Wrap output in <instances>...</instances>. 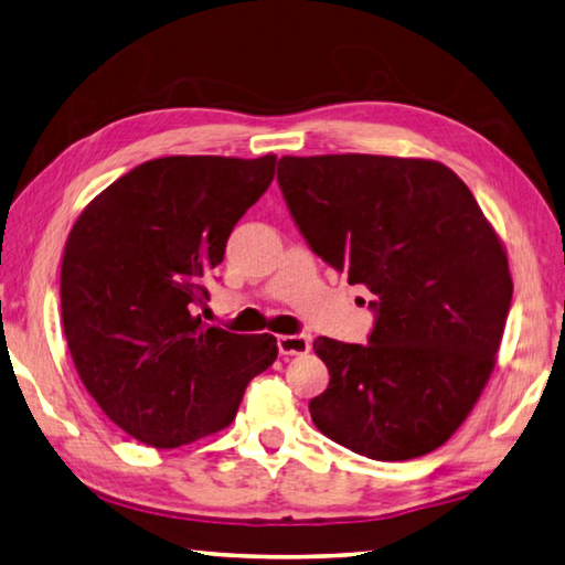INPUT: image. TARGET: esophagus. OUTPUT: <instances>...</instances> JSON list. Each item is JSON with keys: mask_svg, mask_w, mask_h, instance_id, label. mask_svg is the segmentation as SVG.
I'll return each mask as SVG.
<instances>
[{"mask_svg": "<svg viewBox=\"0 0 565 565\" xmlns=\"http://www.w3.org/2000/svg\"><path fill=\"white\" fill-rule=\"evenodd\" d=\"M276 348H279L281 355H306L308 348H311V340L306 335H279L276 338Z\"/></svg>", "mask_w": 565, "mask_h": 565, "instance_id": "34e87169", "label": "esophagus"}]
</instances>
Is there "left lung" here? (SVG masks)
Listing matches in <instances>:
<instances>
[{"label":"left lung","mask_w":565,"mask_h":565,"mask_svg":"<svg viewBox=\"0 0 565 565\" xmlns=\"http://www.w3.org/2000/svg\"><path fill=\"white\" fill-rule=\"evenodd\" d=\"M276 181L320 259L367 286V345L318 338L330 382L320 434L372 460H412L466 422L512 306L507 254L470 188L424 159L284 157Z\"/></svg>","instance_id":"8db88e82"}]
</instances>
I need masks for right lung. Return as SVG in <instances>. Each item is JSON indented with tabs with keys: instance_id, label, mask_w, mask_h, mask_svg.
Instances as JSON below:
<instances>
[{
	"instance_id": "obj_1",
	"label": "right lung",
	"mask_w": 565,
	"mask_h": 565,
	"mask_svg": "<svg viewBox=\"0 0 565 565\" xmlns=\"http://www.w3.org/2000/svg\"><path fill=\"white\" fill-rule=\"evenodd\" d=\"M276 157L139 163L83 210L61 267L75 370L129 436L175 448L225 428L276 338L203 326L198 306L237 220L274 181Z\"/></svg>"
}]
</instances>
